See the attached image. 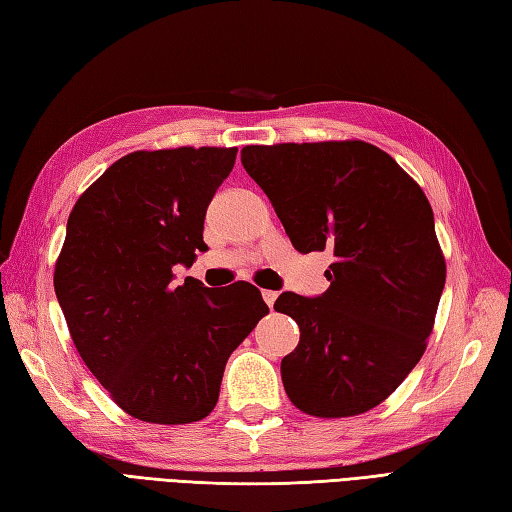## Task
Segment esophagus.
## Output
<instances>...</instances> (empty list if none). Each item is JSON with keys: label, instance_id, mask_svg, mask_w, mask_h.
<instances>
[{"label": "esophagus", "instance_id": "esophagus-1", "mask_svg": "<svg viewBox=\"0 0 512 512\" xmlns=\"http://www.w3.org/2000/svg\"><path fill=\"white\" fill-rule=\"evenodd\" d=\"M261 296H264L266 305L272 310V305H275V301H277V292L275 290H264V292H261Z\"/></svg>", "mask_w": 512, "mask_h": 512}]
</instances>
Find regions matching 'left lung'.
Returning <instances> with one entry per match:
<instances>
[{"label": "left lung", "instance_id": "left-lung-1", "mask_svg": "<svg viewBox=\"0 0 512 512\" xmlns=\"http://www.w3.org/2000/svg\"><path fill=\"white\" fill-rule=\"evenodd\" d=\"M242 165L296 251L336 257L327 292L275 301L301 329L281 360L285 392L323 419L375 408L419 364L445 288L423 189L364 141L246 146Z\"/></svg>", "mask_w": 512, "mask_h": 512}]
</instances>
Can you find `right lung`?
<instances>
[{"instance_id":"obj_1","label":"right lung","mask_w":512,"mask_h":512,"mask_svg":"<svg viewBox=\"0 0 512 512\" xmlns=\"http://www.w3.org/2000/svg\"><path fill=\"white\" fill-rule=\"evenodd\" d=\"M237 148L133 152L71 209L54 290L71 340L130 417L183 425L216 408L229 355L268 305L251 283L220 290L187 277L209 202Z\"/></svg>"}]
</instances>
